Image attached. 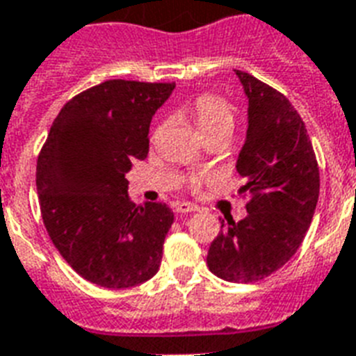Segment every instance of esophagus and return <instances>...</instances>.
Returning <instances> with one entry per match:
<instances>
[{"mask_svg": "<svg viewBox=\"0 0 356 356\" xmlns=\"http://www.w3.org/2000/svg\"><path fill=\"white\" fill-rule=\"evenodd\" d=\"M197 210L199 207L193 203H177V207H175V212L177 213H193L197 212Z\"/></svg>", "mask_w": 356, "mask_h": 356, "instance_id": "obj_1", "label": "esophagus"}]
</instances>
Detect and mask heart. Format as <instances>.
<instances>
[{
  "mask_svg": "<svg viewBox=\"0 0 356 356\" xmlns=\"http://www.w3.org/2000/svg\"><path fill=\"white\" fill-rule=\"evenodd\" d=\"M190 115L195 124V128L204 138H212L216 135H230L236 124V115H234L232 106L225 100L212 93L199 95L193 100ZM204 177L201 175H192L188 181V186L193 192H197L203 186Z\"/></svg>",
  "mask_w": 356,
  "mask_h": 356,
  "instance_id": "1",
  "label": "heart"
}]
</instances>
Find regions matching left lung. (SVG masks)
Returning a JSON list of instances; mask_svg holds the SVG:
<instances>
[{"instance_id": "8db88e82", "label": "left lung", "mask_w": 356, "mask_h": 356, "mask_svg": "<svg viewBox=\"0 0 356 356\" xmlns=\"http://www.w3.org/2000/svg\"><path fill=\"white\" fill-rule=\"evenodd\" d=\"M248 98L247 140L239 152L248 216L221 221L207 263L218 278L250 283L293 258L318 203L320 170L313 144L289 98L252 74L236 71Z\"/></svg>"}]
</instances>
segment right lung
<instances>
[{
  "label": "right lung",
  "mask_w": 356,
  "mask_h": 356,
  "mask_svg": "<svg viewBox=\"0 0 356 356\" xmlns=\"http://www.w3.org/2000/svg\"><path fill=\"white\" fill-rule=\"evenodd\" d=\"M173 82L106 80L69 100L36 164L43 225L83 280L128 289L155 276L173 212L128 197L131 163L149 152V122Z\"/></svg>",
  "instance_id": "1"
}]
</instances>
